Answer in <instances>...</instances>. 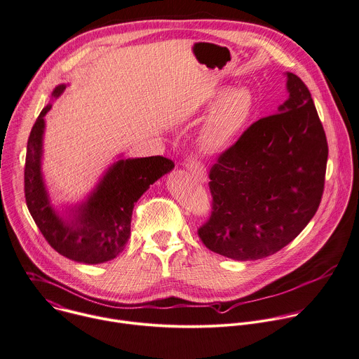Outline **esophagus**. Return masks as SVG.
<instances>
[{
	"instance_id": "34e87169",
	"label": "esophagus",
	"mask_w": 359,
	"mask_h": 359,
	"mask_svg": "<svg viewBox=\"0 0 359 359\" xmlns=\"http://www.w3.org/2000/svg\"><path fill=\"white\" fill-rule=\"evenodd\" d=\"M186 169L198 180H205V168L204 165L196 158V156H189L184 162Z\"/></svg>"
}]
</instances>
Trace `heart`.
Returning a JSON list of instances; mask_svg holds the SVG:
<instances>
[{
    "mask_svg": "<svg viewBox=\"0 0 359 359\" xmlns=\"http://www.w3.org/2000/svg\"><path fill=\"white\" fill-rule=\"evenodd\" d=\"M254 109L250 90L236 87L228 90L217 102L201 130L200 144L207 152L226 149L248 123Z\"/></svg>",
    "mask_w": 359,
    "mask_h": 359,
    "instance_id": "b5f03b06",
    "label": "heart"
}]
</instances>
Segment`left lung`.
<instances>
[{
    "mask_svg": "<svg viewBox=\"0 0 359 359\" xmlns=\"http://www.w3.org/2000/svg\"><path fill=\"white\" fill-rule=\"evenodd\" d=\"M287 100L258 119L210 169L212 211L203 244L235 261L276 254L314 217L328 145L307 86L287 72Z\"/></svg>",
    "mask_w": 359,
    "mask_h": 359,
    "instance_id": "1",
    "label": "left lung"
}]
</instances>
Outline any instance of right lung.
<instances>
[{"mask_svg": "<svg viewBox=\"0 0 359 359\" xmlns=\"http://www.w3.org/2000/svg\"><path fill=\"white\" fill-rule=\"evenodd\" d=\"M65 88V84L57 86L52 97L57 98ZM50 107L41 111L28 138L24 177L28 210L48 244L60 255L88 265L111 261L128 243L135 203L175 163L163 156L119 159L88 198L62 217L50 205L41 172L45 115Z\"/></svg>", "mask_w": 359, "mask_h": 359, "instance_id": "right-lung-1", "label": "right lung"}]
</instances>
